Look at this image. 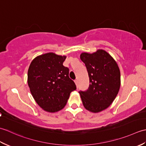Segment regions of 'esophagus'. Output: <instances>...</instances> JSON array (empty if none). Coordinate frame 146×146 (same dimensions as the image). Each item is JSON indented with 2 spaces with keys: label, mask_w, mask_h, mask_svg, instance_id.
<instances>
[{
  "label": "esophagus",
  "mask_w": 146,
  "mask_h": 146,
  "mask_svg": "<svg viewBox=\"0 0 146 146\" xmlns=\"http://www.w3.org/2000/svg\"><path fill=\"white\" fill-rule=\"evenodd\" d=\"M75 84H76V85L77 86V88H78V80H75Z\"/></svg>",
  "instance_id": "obj_1"
}]
</instances>
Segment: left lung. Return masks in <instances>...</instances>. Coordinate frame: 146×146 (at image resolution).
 <instances>
[{
    "mask_svg": "<svg viewBox=\"0 0 146 146\" xmlns=\"http://www.w3.org/2000/svg\"><path fill=\"white\" fill-rule=\"evenodd\" d=\"M88 73L90 85L85 91L80 90L83 106L92 112H99L110 106L119 92L120 73L111 56L100 49L92 54L80 55Z\"/></svg>",
    "mask_w": 146,
    "mask_h": 146,
    "instance_id": "8db88e82",
    "label": "left lung"
}]
</instances>
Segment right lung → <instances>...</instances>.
Wrapping results in <instances>:
<instances>
[{
  "mask_svg": "<svg viewBox=\"0 0 146 146\" xmlns=\"http://www.w3.org/2000/svg\"><path fill=\"white\" fill-rule=\"evenodd\" d=\"M66 56L48 52L36 57L31 63L27 83L36 103L49 112L66 105L70 93L76 89L69 77V68L63 66Z\"/></svg>",
  "mask_w": 146,
  "mask_h": 146,
  "instance_id": "1",
  "label": "right lung"
}]
</instances>
